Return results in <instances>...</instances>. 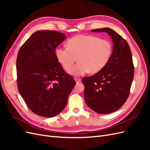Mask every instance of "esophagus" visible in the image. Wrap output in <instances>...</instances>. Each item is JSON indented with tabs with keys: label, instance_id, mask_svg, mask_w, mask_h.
I'll use <instances>...</instances> for the list:
<instances>
[{
	"label": "esophagus",
	"instance_id": "34e87169",
	"mask_svg": "<svg viewBox=\"0 0 150 150\" xmlns=\"http://www.w3.org/2000/svg\"><path fill=\"white\" fill-rule=\"evenodd\" d=\"M74 79H75L76 82L77 83H79V82H81V78H75Z\"/></svg>",
	"mask_w": 150,
	"mask_h": 150
}]
</instances>
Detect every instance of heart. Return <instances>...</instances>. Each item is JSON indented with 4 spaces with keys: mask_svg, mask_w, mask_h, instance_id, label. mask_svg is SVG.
Returning a JSON list of instances; mask_svg holds the SVG:
<instances>
[{
    "mask_svg": "<svg viewBox=\"0 0 150 150\" xmlns=\"http://www.w3.org/2000/svg\"><path fill=\"white\" fill-rule=\"evenodd\" d=\"M67 47H58L55 54L58 62L65 70L70 69L78 57L79 62L69 73L76 77L89 71L96 73L106 66L111 57L112 47L111 42L92 35H78L69 39Z\"/></svg>",
    "mask_w": 150,
    "mask_h": 150,
    "instance_id": "1",
    "label": "heart"
}]
</instances>
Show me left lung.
<instances>
[{
  "mask_svg": "<svg viewBox=\"0 0 150 150\" xmlns=\"http://www.w3.org/2000/svg\"><path fill=\"white\" fill-rule=\"evenodd\" d=\"M91 31L107 33L113 47L106 66L96 74L83 79L84 100L95 112L108 114L118 110L129 96L134 77L132 54L128 42L114 30L105 28Z\"/></svg>",
  "mask_w": 150,
  "mask_h": 150,
  "instance_id": "left-lung-1",
  "label": "left lung"
}]
</instances>
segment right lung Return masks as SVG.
<instances>
[{
    "mask_svg": "<svg viewBox=\"0 0 150 150\" xmlns=\"http://www.w3.org/2000/svg\"><path fill=\"white\" fill-rule=\"evenodd\" d=\"M66 38L59 32L38 30L18 52V89L28 108L39 116L51 117L59 114L76 84L55 54L56 48Z\"/></svg>",
    "mask_w": 150,
    "mask_h": 150,
    "instance_id": "1",
    "label": "right lung"
}]
</instances>
